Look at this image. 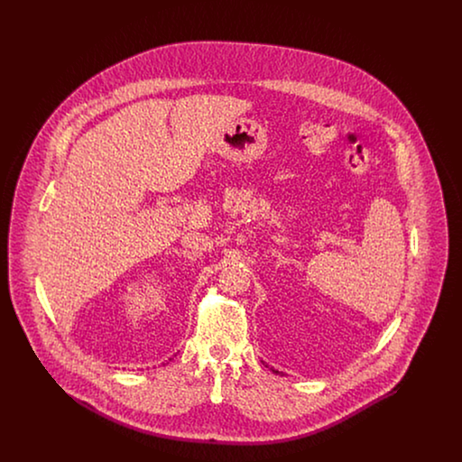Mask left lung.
<instances>
[{
    "label": "left lung",
    "mask_w": 462,
    "mask_h": 462,
    "mask_svg": "<svg viewBox=\"0 0 462 462\" xmlns=\"http://www.w3.org/2000/svg\"><path fill=\"white\" fill-rule=\"evenodd\" d=\"M273 373H275V374H282V373H279V371H273Z\"/></svg>",
    "instance_id": "left-lung-1"
}]
</instances>
